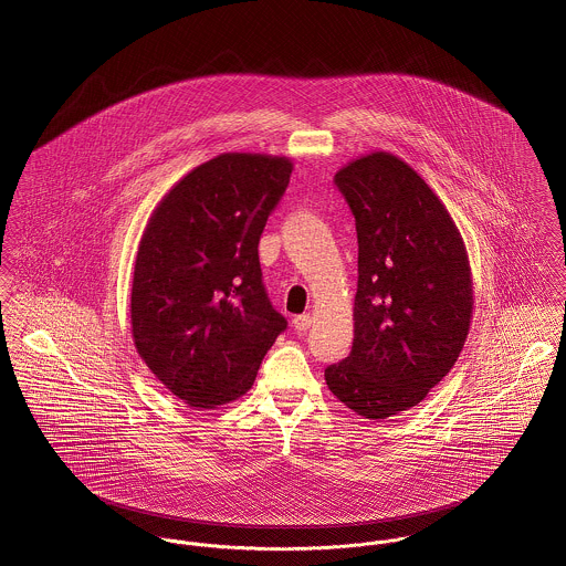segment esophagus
<instances>
[{
	"label": "esophagus",
	"instance_id": "34e87169",
	"mask_svg": "<svg viewBox=\"0 0 566 566\" xmlns=\"http://www.w3.org/2000/svg\"><path fill=\"white\" fill-rule=\"evenodd\" d=\"M293 325L297 332H307L312 327V314H300L293 318Z\"/></svg>",
	"mask_w": 566,
	"mask_h": 566
}]
</instances>
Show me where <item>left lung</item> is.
<instances>
[{"mask_svg":"<svg viewBox=\"0 0 566 566\" xmlns=\"http://www.w3.org/2000/svg\"><path fill=\"white\" fill-rule=\"evenodd\" d=\"M357 230L355 334L325 368L327 388L357 416L384 420L427 398L470 332L472 271L454 221L433 189L390 153L334 176Z\"/></svg>","mask_w":566,"mask_h":566,"instance_id":"obj_1","label":"left lung"}]
</instances>
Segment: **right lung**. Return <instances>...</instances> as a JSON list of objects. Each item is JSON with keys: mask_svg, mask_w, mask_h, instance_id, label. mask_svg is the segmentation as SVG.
Returning a JSON list of instances; mask_svg holds the SVG:
<instances>
[{"mask_svg": "<svg viewBox=\"0 0 566 566\" xmlns=\"http://www.w3.org/2000/svg\"><path fill=\"white\" fill-rule=\"evenodd\" d=\"M291 172L286 157L223 153L182 176L146 223L130 286L133 343L189 407L243 396L286 329L262 284L259 241Z\"/></svg>", "mask_w": 566, "mask_h": 566, "instance_id": "1", "label": "right lung"}]
</instances>
